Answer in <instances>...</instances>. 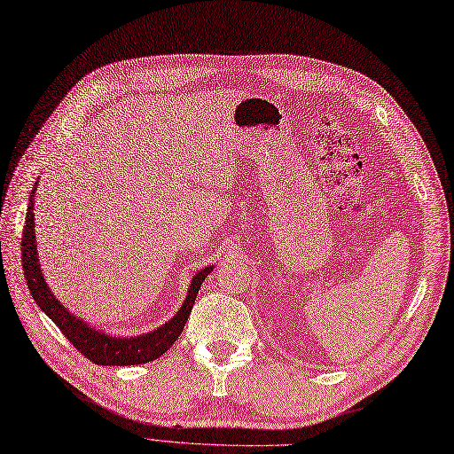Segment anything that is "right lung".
Wrapping results in <instances>:
<instances>
[{"label":"right lung","mask_w":454,"mask_h":454,"mask_svg":"<svg viewBox=\"0 0 454 454\" xmlns=\"http://www.w3.org/2000/svg\"><path fill=\"white\" fill-rule=\"evenodd\" d=\"M35 191L37 183L33 184L29 194V204L26 213L24 236H22V265L24 277L29 286L31 297L41 307V310L52 320L59 331L65 334L83 357H88L95 364H108V366H129V364H142L159 359L164 351L177 340L184 324H187L192 305L196 301L198 290L201 282L213 271L215 265L206 267L194 275L187 297H184L181 309L176 312L170 322H166L162 327L140 334V337H110L108 333H100L98 329L88 325L78 316H74L69 309H65L58 297L48 288V284L43 277V270L39 263L37 245H35V216H33V207H35Z\"/></svg>","instance_id":"add662e5"}]
</instances>
